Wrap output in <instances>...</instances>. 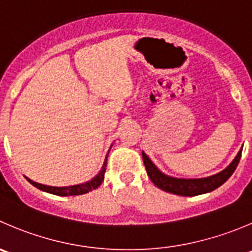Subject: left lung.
<instances>
[{
	"label": "left lung",
	"instance_id": "8db88e82",
	"mask_svg": "<svg viewBox=\"0 0 252 252\" xmlns=\"http://www.w3.org/2000/svg\"><path fill=\"white\" fill-rule=\"evenodd\" d=\"M241 151H243V148L239 150L238 155L235 156V158L231 161L228 167H225L223 171L216 173V175L203 178H177L166 175V173L161 172L156 167L155 163L149 158V156L144 151L143 160L148 176L156 187H158L162 191L168 192V193L177 194V196L193 197L208 193V192H212L218 187H220L235 171L236 166H238L239 161H240Z\"/></svg>",
	"mask_w": 252,
	"mask_h": 252
}]
</instances>
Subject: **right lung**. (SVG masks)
I'll return each instance as SVG.
<instances>
[{"instance_id": "right-lung-1", "label": "right lung", "mask_w": 252, "mask_h": 252, "mask_svg": "<svg viewBox=\"0 0 252 252\" xmlns=\"http://www.w3.org/2000/svg\"><path fill=\"white\" fill-rule=\"evenodd\" d=\"M112 148V145H111ZM111 150V149H109ZM109 151L107 153L106 158L103 161V165H102L101 170L98 171L96 176L94 178H91L90 181H86L84 183H79V185L74 186H65V187H54V186H46L41 185V183L34 182L31 178L26 177L28 180V182H31L34 187H36L38 189L44 192H48V193L55 194V196H61V197H66V196H80V194H85L87 192L92 191V189H96L97 187H99V185L102 183V181L104 180V172H106V166H107V158H108Z\"/></svg>"}]
</instances>
